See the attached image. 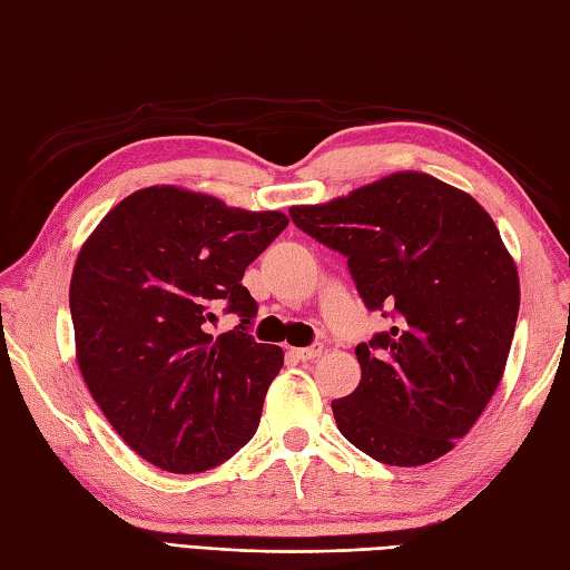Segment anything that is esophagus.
I'll use <instances>...</instances> for the list:
<instances>
[{
	"label": "esophagus",
	"instance_id": "1",
	"mask_svg": "<svg viewBox=\"0 0 570 570\" xmlns=\"http://www.w3.org/2000/svg\"><path fill=\"white\" fill-rule=\"evenodd\" d=\"M324 346L322 344H312V346H305V350H293L295 358H299V362H312V358L322 356Z\"/></svg>",
	"mask_w": 570,
	"mask_h": 570
}]
</instances>
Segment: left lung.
<instances>
[{
    "label": "left lung",
    "instance_id": "1",
    "mask_svg": "<svg viewBox=\"0 0 570 570\" xmlns=\"http://www.w3.org/2000/svg\"><path fill=\"white\" fill-rule=\"evenodd\" d=\"M289 216L346 255L368 309L396 317L356 346L362 381L332 401L340 433L396 468L443 458L478 423L512 350L519 273L492 216L411 169Z\"/></svg>",
    "mask_w": 570,
    "mask_h": 570
}]
</instances>
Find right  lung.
I'll list each match as a JSON object with an SVG mask.
<instances>
[{
    "instance_id": "add662e5",
    "label": "right lung",
    "mask_w": 570,
    "mask_h": 570,
    "mask_svg": "<svg viewBox=\"0 0 570 570\" xmlns=\"http://www.w3.org/2000/svg\"><path fill=\"white\" fill-rule=\"evenodd\" d=\"M287 224L159 184L125 196L80 246L68 293L78 368L115 433L155 468H218L258 431L283 350L253 342L258 305L240 281ZM220 304L244 320L214 337L205 322Z\"/></svg>"
}]
</instances>
